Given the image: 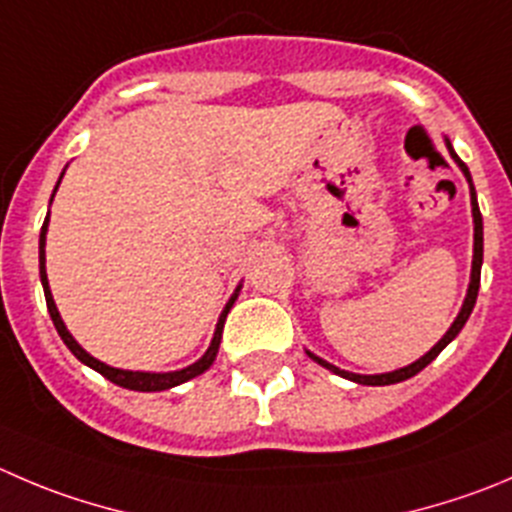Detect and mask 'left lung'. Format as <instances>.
Masks as SVG:
<instances>
[{
	"label": "left lung",
	"instance_id": "left-lung-1",
	"mask_svg": "<svg viewBox=\"0 0 512 512\" xmlns=\"http://www.w3.org/2000/svg\"><path fill=\"white\" fill-rule=\"evenodd\" d=\"M445 145L447 150H450L452 160L457 163V168L462 170V175H465L467 186H470V206H472V226H475V233H472V269H470V284H467V294H465V301H462L460 311H457L455 321L450 324V329L445 332V337L440 339V342L435 344V347L430 349L427 354H422L417 362L407 364V367H399L394 369V372H384V374H354V372H347V369H339L334 367V364H329L326 359L316 357L314 352H309L306 349V354H309L311 359H314L316 364H321L324 369H329V372L339 374V377L349 379V382H357V384H367V387H384V384H397V382H405V379L415 377L417 372H422V369L427 367V364L432 362V359L437 357V354L442 352V349L447 347V344L452 342V339L457 337V334L462 332V326H465V321L470 319L472 314V306H475V301H478V289H480V269H483V216H480V208H478V196H475V186H472V178H470V170H467V165L462 163L460 158H457V153L452 150L450 140L445 138Z\"/></svg>",
	"mask_w": 512,
	"mask_h": 512
}]
</instances>
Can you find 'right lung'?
I'll return each instance as SVG.
<instances>
[{
	"instance_id": "right-lung-1",
	"label": "right lung",
	"mask_w": 512,
	"mask_h": 512,
	"mask_svg": "<svg viewBox=\"0 0 512 512\" xmlns=\"http://www.w3.org/2000/svg\"><path fill=\"white\" fill-rule=\"evenodd\" d=\"M67 168V165H65ZM62 175H65V170L60 173V180ZM60 180H57L55 191H52V198H55L57 188H60ZM50 198V203H52ZM47 226H50V213H47L45 223H42V233H40V281H42V289H45V299H47V309H50V316H52V324H55L57 334L62 337V342L67 344V349H70L72 354H75L77 359H80L82 364H87L90 369H95V372H100L102 377L110 379L113 384H118V387H125V389H135V392H163V389H170V387H178V384L188 382V379L198 377V374L206 372L208 367H211L213 362H216V354H218V347H221V334H223V324H226V316L228 311H231L233 301L238 299V291H241V284L236 286V291H233V296L228 299V304L223 306L221 316H218V324H216V332H213V339L211 344H208L206 354H203L198 362L188 364V367L183 369H175V372H133V369H118V367H110V364L100 362V359L92 357L90 352H85V349L77 344V339L72 337L70 329L65 326V321H62L60 311H57V304L55 299H52V291H50V281H47V266H45V243H47Z\"/></svg>"
}]
</instances>
